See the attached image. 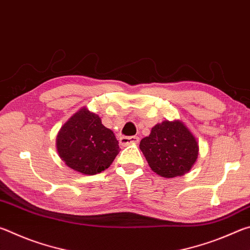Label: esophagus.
<instances>
[{
	"label": "esophagus",
	"instance_id": "obj_1",
	"mask_svg": "<svg viewBox=\"0 0 250 250\" xmlns=\"http://www.w3.org/2000/svg\"><path fill=\"white\" fill-rule=\"evenodd\" d=\"M139 140V137H135V135H133V137H121L120 138V145L122 146H128V145H131V143H138Z\"/></svg>",
	"mask_w": 250,
	"mask_h": 250
}]
</instances>
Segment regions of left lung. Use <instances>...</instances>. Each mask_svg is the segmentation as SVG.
Listing matches in <instances>:
<instances>
[{"label": "left lung", "mask_w": 250, "mask_h": 250, "mask_svg": "<svg viewBox=\"0 0 250 250\" xmlns=\"http://www.w3.org/2000/svg\"><path fill=\"white\" fill-rule=\"evenodd\" d=\"M140 149L152 171L163 177H175L188 173L198 154L194 135L181 121H163L143 138Z\"/></svg>", "instance_id": "obj_1"}]
</instances>
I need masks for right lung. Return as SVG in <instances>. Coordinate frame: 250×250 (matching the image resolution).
Instances as JSON below:
<instances>
[{
  "instance_id": "right-lung-1",
  "label": "right lung",
  "mask_w": 250,
  "mask_h": 250,
  "mask_svg": "<svg viewBox=\"0 0 250 250\" xmlns=\"http://www.w3.org/2000/svg\"><path fill=\"white\" fill-rule=\"evenodd\" d=\"M57 151L70 168L92 175L108 168L120 149L115 133L96 113L83 108L59 131Z\"/></svg>"
}]
</instances>
